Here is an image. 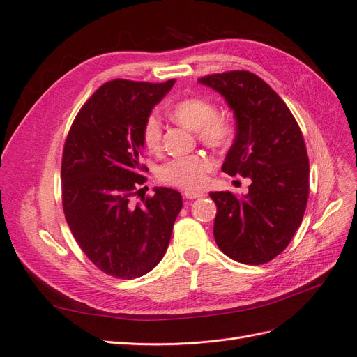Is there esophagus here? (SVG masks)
Listing matches in <instances>:
<instances>
[{
    "label": "esophagus",
    "instance_id": "1",
    "mask_svg": "<svg viewBox=\"0 0 357 357\" xmlns=\"http://www.w3.org/2000/svg\"><path fill=\"white\" fill-rule=\"evenodd\" d=\"M202 197V192H195V190H185V198L188 199H195Z\"/></svg>",
    "mask_w": 357,
    "mask_h": 357
}]
</instances>
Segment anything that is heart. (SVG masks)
Segmentation results:
<instances>
[{"label": "heart", "instance_id": "1", "mask_svg": "<svg viewBox=\"0 0 357 357\" xmlns=\"http://www.w3.org/2000/svg\"><path fill=\"white\" fill-rule=\"evenodd\" d=\"M171 116L178 123L198 131V137L205 144L219 147L228 142L231 129L222 117L218 116L215 105L201 98L190 96L171 107ZM143 144L150 152H158L162 142V125L156 114H149L142 126ZM213 168V160L204 155H189L172 158L158 171L160 181L186 190L199 189L207 180V172Z\"/></svg>", "mask_w": 357, "mask_h": 357}]
</instances>
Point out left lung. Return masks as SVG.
<instances>
[{
  "mask_svg": "<svg viewBox=\"0 0 357 357\" xmlns=\"http://www.w3.org/2000/svg\"><path fill=\"white\" fill-rule=\"evenodd\" d=\"M198 82L223 95L236 121L222 171L252 180L244 197L210 193L218 207L215 243L236 262L266 264L289 245L304 218L310 189L304 137L284 101L256 74L235 70Z\"/></svg>",
  "mask_w": 357,
  "mask_h": 357,
  "instance_id": "8db88e82",
  "label": "left lung"
}]
</instances>
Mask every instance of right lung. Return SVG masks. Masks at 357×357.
<instances>
[{
  "mask_svg": "<svg viewBox=\"0 0 357 357\" xmlns=\"http://www.w3.org/2000/svg\"><path fill=\"white\" fill-rule=\"evenodd\" d=\"M116 79L96 89L70 128L62 153V208L89 261L102 273L132 280L164 257L181 195L156 188L132 204L144 185L142 126L174 84Z\"/></svg>",
  "mask_w": 357,
  "mask_h": 357,
  "instance_id": "right-lung-1",
  "label": "right lung"
}]
</instances>
